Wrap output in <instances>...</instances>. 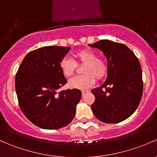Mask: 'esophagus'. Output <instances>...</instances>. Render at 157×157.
<instances>
[{
  "mask_svg": "<svg viewBox=\"0 0 157 157\" xmlns=\"http://www.w3.org/2000/svg\"><path fill=\"white\" fill-rule=\"evenodd\" d=\"M89 91H87V90H83L82 91V97H84L86 95V94L88 93Z\"/></svg>",
  "mask_w": 157,
  "mask_h": 157,
  "instance_id": "1",
  "label": "esophagus"
}]
</instances>
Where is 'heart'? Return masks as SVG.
Segmentation results:
<instances>
[{"instance_id": "1", "label": "heart", "mask_w": 157, "mask_h": 157, "mask_svg": "<svg viewBox=\"0 0 157 157\" xmlns=\"http://www.w3.org/2000/svg\"><path fill=\"white\" fill-rule=\"evenodd\" d=\"M75 60L64 58L59 63L61 71L66 77H70L75 72L77 65H84L82 68L83 75L77 76L69 80L70 88L85 90L91 87L95 83V78H103L107 72V65L101 58H97L95 52L90 49H83L74 54Z\"/></svg>"}]
</instances>
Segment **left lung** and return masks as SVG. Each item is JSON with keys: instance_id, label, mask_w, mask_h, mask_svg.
Listing matches in <instances>:
<instances>
[{"instance_id": "obj_1", "label": "left lung", "mask_w": 157, "mask_h": 157, "mask_svg": "<svg viewBox=\"0 0 157 157\" xmlns=\"http://www.w3.org/2000/svg\"><path fill=\"white\" fill-rule=\"evenodd\" d=\"M90 47L100 49L108 61L107 78L91 90L95 117L105 123H117L135 111L143 93L142 71L138 58L124 44L101 40Z\"/></svg>"}]
</instances>
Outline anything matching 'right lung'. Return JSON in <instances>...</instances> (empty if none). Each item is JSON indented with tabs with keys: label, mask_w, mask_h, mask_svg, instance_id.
<instances>
[{
	"label": "right lung",
	"mask_w": 157,
	"mask_h": 157,
	"mask_svg": "<svg viewBox=\"0 0 157 157\" xmlns=\"http://www.w3.org/2000/svg\"><path fill=\"white\" fill-rule=\"evenodd\" d=\"M71 47L49 46L28 53L19 67L15 86L22 113L35 126L58 129L68 125L81 98L77 89L57 90L67 83L59 67Z\"/></svg>",
	"instance_id": "right-lung-1"
}]
</instances>
